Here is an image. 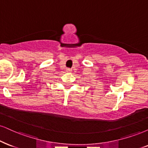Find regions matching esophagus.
Masks as SVG:
<instances>
[{
	"label": "esophagus",
	"instance_id": "1",
	"mask_svg": "<svg viewBox=\"0 0 148 148\" xmlns=\"http://www.w3.org/2000/svg\"><path fill=\"white\" fill-rule=\"evenodd\" d=\"M66 71L68 72H72V69H71V68H67Z\"/></svg>",
	"mask_w": 148,
	"mask_h": 148
}]
</instances>
